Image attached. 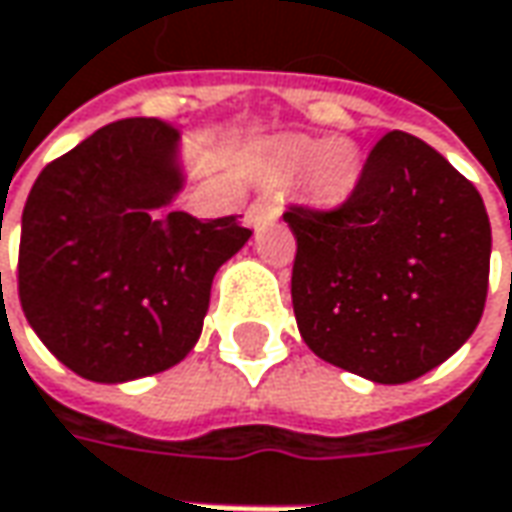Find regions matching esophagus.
I'll list each match as a JSON object with an SVG mask.
<instances>
[{
    "label": "esophagus",
    "instance_id": "34e87169",
    "mask_svg": "<svg viewBox=\"0 0 512 512\" xmlns=\"http://www.w3.org/2000/svg\"><path fill=\"white\" fill-rule=\"evenodd\" d=\"M280 212H283L280 201H274V198H257V201L246 209V221L252 223V226H260V223L280 218Z\"/></svg>",
    "mask_w": 512,
    "mask_h": 512
}]
</instances>
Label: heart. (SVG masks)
I'll return each mask as SVG.
<instances>
[{
    "label": "heart",
    "instance_id": "heart-1",
    "mask_svg": "<svg viewBox=\"0 0 512 512\" xmlns=\"http://www.w3.org/2000/svg\"><path fill=\"white\" fill-rule=\"evenodd\" d=\"M274 164L283 169L306 167V184L320 201H343L360 184V152L348 141L320 144L309 135H283L272 147Z\"/></svg>",
    "mask_w": 512,
    "mask_h": 512
}]
</instances>
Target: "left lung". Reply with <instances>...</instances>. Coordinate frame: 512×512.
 <instances>
[{
	"label": "left lung",
	"mask_w": 512,
	"mask_h": 512,
	"mask_svg": "<svg viewBox=\"0 0 512 512\" xmlns=\"http://www.w3.org/2000/svg\"><path fill=\"white\" fill-rule=\"evenodd\" d=\"M291 303L320 360L402 385L476 331L490 274V221L476 186L411 133L371 150L334 212L291 206Z\"/></svg>",
	"instance_id": "1"
}]
</instances>
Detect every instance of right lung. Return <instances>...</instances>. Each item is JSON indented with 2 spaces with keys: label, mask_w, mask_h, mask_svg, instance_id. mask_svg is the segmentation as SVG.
<instances>
[{
  "label": "right lung",
  "mask_w": 512,
  "mask_h": 512,
  "mask_svg": "<svg viewBox=\"0 0 512 512\" xmlns=\"http://www.w3.org/2000/svg\"><path fill=\"white\" fill-rule=\"evenodd\" d=\"M181 135L101 127L42 169L22 212L19 300L47 351L90 382L161 374L201 337L215 272L252 238L238 215L175 212Z\"/></svg>",
  "instance_id": "add662e5"
}]
</instances>
